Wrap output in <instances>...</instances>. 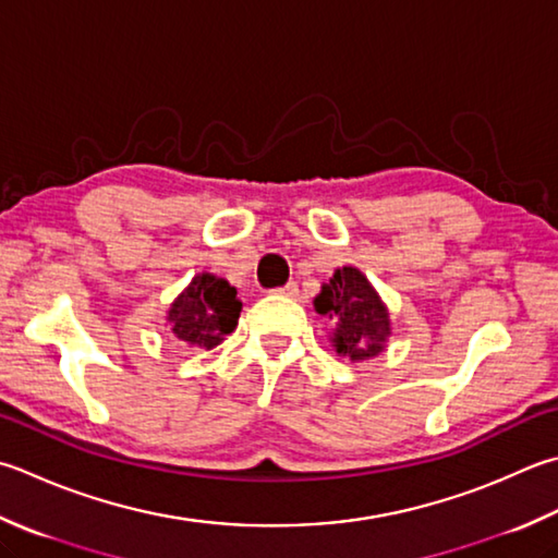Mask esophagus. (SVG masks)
I'll return each instance as SVG.
<instances>
[{
	"instance_id": "obj_1",
	"label": "esophagus",
	"mask_w": 558,
	"mask_h": 558,
	"mask_svg": "<svg viewBox=\"0 0 558 558\" xmlns=\"http://www.w3.org/2000/svg\"><path fill=\"white\" fill-rule=\"evenodd\" d=\"M278 294H282V298H298L300 294V288H298V282H288L286 288H280V290H276Z\"/></svg>"
}]
</instances>
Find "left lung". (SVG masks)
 Masks as SVG:
<instances>
[{
  "instance_id": "8db88e82",
  "label": "left lung",
  "mask_w": 558,
  "mask_h": 558,
  "mask_svg": "<svg viewBox=\"0 0 558 558\" xmlns=\"http://www.w3.org/2000/svg\"><path fill=\"white\" fill-rule=\"evenodd\" d=\"M314 307L336 322L331 343L338 355L369 360L385 351L387 336L391 333L389 312L357 268H338L314 298Z\"/></svg>"
}]
</instances>
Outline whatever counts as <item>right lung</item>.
Returning a JSON list of instances; mask_svg holds the SVG:
<instances>
[{"mask_svg": "<svg viewBox=\"0 0 558 558\" xmlns=\"http://www.w3.org/2000/svg\"><path fill=\"white\" fill-rule=\"evenodd\" d=\"M239 312L242 302L236 300V288L213 272H198L173 300L167 322L179 341L210 351L236 329Z\"/></svg>", "mask_w": 558, "mask_h": 558, "instance_id": "right-lung-1", "label": "right lung"}]
</instances>
